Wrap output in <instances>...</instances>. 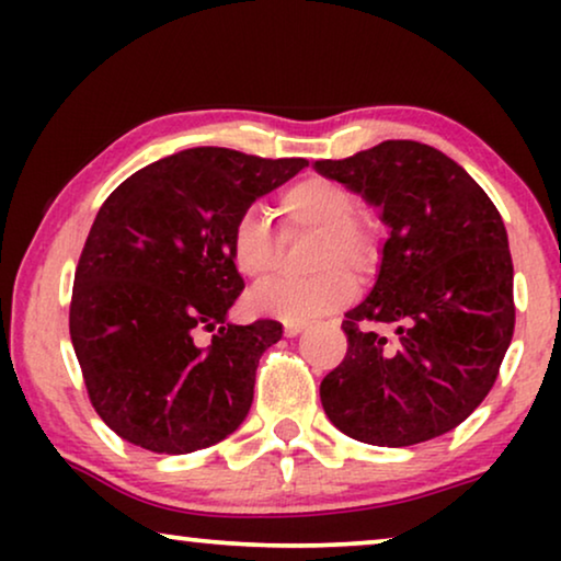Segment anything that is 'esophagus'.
I'll list each match as a JSON object with an SVG mask.
<instances>
[{
    "label": "esophagus",
    "instance_id": "1",
    "mask_svg": "<svg viewBox=\"0 0 561 561\" xmlns=\"http://www.w3.org/2000/svg\"><path fill=\"white\" fill-rule=\"evenodd\" d=\"M304 329H306L304 321H283V334H286V336H296V334H301Z\"/></svg>",
    "mask_w": 561,
    "mask_h": 561
}]
</instances>
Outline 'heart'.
I'll return each mask as SVG.
<instances>
[{"label":"heart","mask_w":561,"mask_h":561,"mask_svg":"<svg viewBox=\"0 0 561 561\" xmlns=\"http://www.w3.org/2000/svg\"><path fill=\"white\" fill-rule=\"evenodd\" d=\"M286 234L317 232L311 250L313 278H275L250 290L248 306L257 317L309 321L347 306L355 298V280L367 278L380 263V229L357 214V198L347 186L324 175H306L290 183L278 198ZM229 252L244 278L263 280L280 257V237L257 206L242 209L229 234ZM351 272L347 274L346 271Z\"/></svg>","instance_id":"heart-1"}]
</instances>
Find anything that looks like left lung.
I'll use <instances>...</instances> for the list:
<instances>
[{
  "label": "left lung",
  "mask_w": 561,
  "mask_h": 561,
  "mask_svg": "<svg viewBox=\"0 0 561 561\" xmlns=\"http://www.w3.org/2000/svg\"><path fill=\"white\" fill-rule=\"evenodd\" d=\"M313 168L380 206L390 227L373 294L344 313L347 355L321 380L329 421L375 447L451 432L490 393L516 324L501 211L424 142L386 140Z\"/></svg>",
  "instance_id": "left-lung-1"
}]
</instances>
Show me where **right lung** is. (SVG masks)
<instances>
[{
    "instance_id": "add662e5",
    "label": "right lung",
    "mask_w": 561,
    "mask_h": 561,
    "mask_svg": "<svg viewBox=\"0 0 561 561\" xmlns=\"http://www.w3.org/2000/svg\"><path fill=\"white\" fill-rule=\"evenodd\" d=\"M304 165L191 148L145 165L102 204L76 265L68 327L89 401L125 442L188 455L248 416L257 363L283 327L227 324L244 288L229 234L242 209ZM198 331L215 332L206 348Z\"/></svg>"
}]
</instances>
